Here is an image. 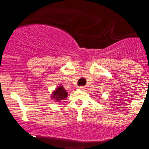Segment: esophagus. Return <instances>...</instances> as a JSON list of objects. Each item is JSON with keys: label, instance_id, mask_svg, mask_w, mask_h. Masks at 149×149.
Instances as JSON below:
<instances>
[{"label": "esophagus", "instance_id": "34e87169", "mask_svg": "<svg viewBox=\"0 0 149 149\" xmlns=\"http://www.w3.org/2000/svg\"><path fill=\"white\" fill-rule=\"evenodd\" d=\"M78 89L82 90V91H83V90L85 89V87L84 86H78Z\"/></svg>", "mask_w": 149, "mask_h": 149}]
</instances>
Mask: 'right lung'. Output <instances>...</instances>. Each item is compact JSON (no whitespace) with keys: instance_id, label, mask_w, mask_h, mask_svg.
I'll list each match as a JSON object with an SVG mask.
<instances>
[{"instance_id":"obj_1","label":"right lung","mask_w":149,"mask_h":149,"mask_svg":"<svg viewBox=\"0 0 149 149\" xmlns=\"http://www.w3.org/2000/svg\"><path fill=\"white\" fill-rule=\"evenodd\" d=\"M68 97V93L63 86H60L52 93V99L56 102H61L65 100Z\"/></svg>"}]
</instances>
